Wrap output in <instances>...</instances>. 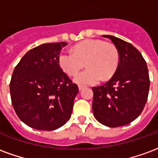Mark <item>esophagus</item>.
Wrapping results in <instances>:
<instances>
[{
	"instance_id": "obj_1",
	"label": "esophagus",
	"mask_w": 158,
	"mask_h": 158,
	"mask_svg": "<svg viewBox=\"0 0 158 158\" xmlns=\"http://www.w3.org/2000/svg\"><path fill=\"white\" fill-rule=\"evenodd\" d=\"M84 88H85V86H84V85H79V90H82V89H84Z\"/></svg>"
}]
</instances>
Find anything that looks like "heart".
Instances as JSON below:
<instances>
[{"label": "heart", "mask_w": 158, "mask_h": 158, "mask_svg": "<svg viewBox=\"0 0 158 158\" xmlns=\"http://www.w3.org/2000/svg\"><path fill=\"white\" fill-rule=\"evenodd\" d=\"M59 65L67 74H77L85 62L87 69L73 79L79 85H95L108 80L116 73L119 63V53L115 45L102 40L89 39L73 46V52H62Z\"/></svg>", "instance_id": "1"}]
</instances>
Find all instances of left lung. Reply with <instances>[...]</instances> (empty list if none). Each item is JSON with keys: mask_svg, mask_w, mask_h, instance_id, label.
<instances>
[{"mask_svg": "<svg viewBox=\"0 0 158 158\" xmlns=\"http://www.w3.org/2000/svg\"><path fill=\"white\" fill-rule=\"evenodd\" d=\"M102 36L118 48L119 63L108 82L92 88V109L98 122L114 128L128 124L141 113L149 93V73L142 55L130 43Z\"/></svg>", "mask_w": 158, "mask_h": 158, "instance_id": "obj_1", "label": "left lung"}]
</instances>
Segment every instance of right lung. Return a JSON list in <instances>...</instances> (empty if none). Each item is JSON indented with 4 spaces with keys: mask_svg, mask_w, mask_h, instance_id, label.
<instances>
[{
    "mask_svg": "<svg viewBox=\"0 0 158 158\" xmlns=\"http://www.w3.org/2000/svg\"><path fill=\"white\" fill-rule=\"evenodd\" d=\"M66 42L46 43L33 48L16 66L10 83L13 108L26 125L55 130L71 118L79 88L59 65Z\"/></svg>",
    "mask_w": 158,
    "mask_h": 158,
    "instance_id": "1",
    "label": "right lung"
}]
</instances>
